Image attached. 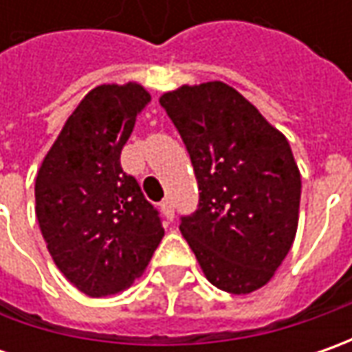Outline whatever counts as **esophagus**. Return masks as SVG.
I'll return each mask as SVG.
<instances>
[{
    "label": "esophagus",
    "instance_id": "34e87169",
    "mask_svg": "<svg viewBox=\"0 0 352 352\" xmlns=\"http://www.w3.org/2000/svg\"><path fill=\"white\" fill-rule=\"evenodd\" d=\"M160 211H162V215H164L168 221L174 219V206H172V201H170V199H164V201L160 204Z\"/></svg>",
    "mask_w": 352,
    "mask_h": 352
}]
</instances>
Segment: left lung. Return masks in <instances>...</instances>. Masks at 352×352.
<instances>
[{
	"instance_id": "left-lung-1",
	"label": "left lung",
	"mask_w": 352,
	"mask_h": 352,
	"mask_svg": "<svg viewBox=\"0 0 352 352\" xmlns=\"http://www.w3.org/2000/svg\"><path fill=\"white\" fill-rule=\"evenodd\" d=\"M190 153L199 208L180 231L206 278L229 294L270 282L298 231L302 176L290 142L223 82L160 96Z\"/></svg>"
}]
</instances>
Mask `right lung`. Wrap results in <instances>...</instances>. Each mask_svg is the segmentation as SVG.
<instances>
[{"instance_id":"right-lung-1","label":"right lung","mask_w":352,"mask_h":352,"mask_svg":"<svg viewBox=\"0 0 352 352\" xmlns=\"http://www.w3.org/2000/svg\"><path fill=\"white\" fill-rule=\"evenodd\" d=\"M148 102L137 82L88 91L36 172L34 213L48 252L89 298L127 290L164 236L158 211L119 162Z\"/></svg>"}]
</instances>
